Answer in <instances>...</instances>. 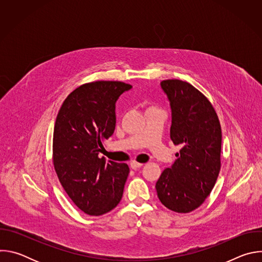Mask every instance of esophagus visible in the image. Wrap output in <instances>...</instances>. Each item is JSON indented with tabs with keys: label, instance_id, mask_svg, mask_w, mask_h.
I'll use <instances>...</instances> for the list:
<instances>
[{
	"label": "esophagus",
	"instance_id": "34e87169",
	"mask_svg": "<svg viewBox=\"0 0 262 262\" xmlns=\"http://www.w3.org/2000/svg\"><path fill=\"white\" fill-rule=\"evenodd\" d=\"M142 166H143L142 163H138V162H132V163H130V168L134 169V170H137V169L141 168Z\"/></svg>",
	"mask_w": 262,
	"mask_h": 262
}]
</instances>
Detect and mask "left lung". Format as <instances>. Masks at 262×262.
<instances>
[{
	"label": "left lung",
	"instance_id": "left-lung-1",
	"mask_svg": "<svg viewBox=\"0 0 262 262\" xmlns=\"http://www.w3.org/2000/svg\"><path fill=\"white\" fill-rule=\"evenodd\" d=\"M161 86L172 110L171 140L182 148L172 167L163 171L156 189L167 208L188 213L205 201L217 179L221 124L210 101L190 83L172 79Z\"/></svg>",
	"mask_w": 262,
	"mask_h": 262
}]
</instances>
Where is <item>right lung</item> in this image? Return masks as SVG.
<instances>
[{
  "instance_id": "obj_1",
  "label": "right lung",
  "mask_w": 262,
  "mask_h": 262,
  "mask_svg": "<svg viewBox=\"0 0 262 262\" xmlns=\"http://www.w3.org/2000/svg\"><path fill=\"white\" fill-rule=\"evenodd\" d=\"M130 88L119 81L86 83L65 98L57 115L54 168L68 197L90 215L108 212L123 195L128 166L98 155L115 130L116 100Z\"/></svg>"
}]
</instances>
